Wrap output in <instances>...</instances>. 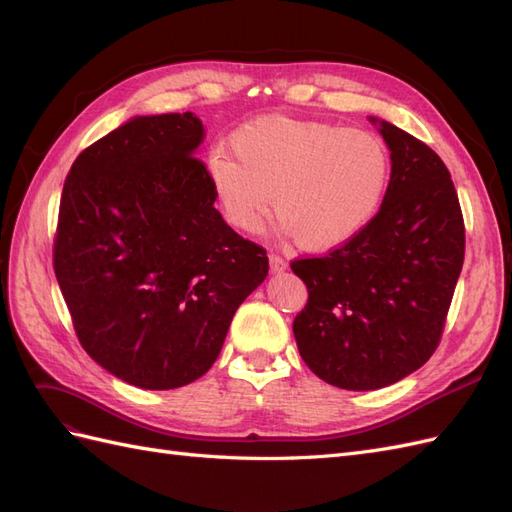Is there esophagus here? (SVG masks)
Masks as SVG:
<instances>
[{"label":"esophagus","instance_id":"esophagus-1","mask_svg":"<svg viewBox=\"0 0 512 512\" xmlns=\"http://www.w3.org/2000/svg\"><path fill=\"white\" fill-rule=\"evenodd\" d=\"M269 265H271V271H273V273H282V271H286L288 262H286L282 256L271 254V256H269Z\"/></svg>","mask_w":512,"mask_h":512}]
</instances>
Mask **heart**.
I'll use <instances>...</instances> for the list:
<instances>
[{"mask_svg":"<svg viewBox=\"0 0 512 512\" xmlns=\"http://www.w3.org/2000/svg\"><path fill=\"white\" fill-rule=\"evenodd\" d=\"M235 156L215 151L209 181L226 220L258 230L275 215L307 250L352 239L384 203L393 156L371 130L320 119L265 115L230 138Z\"/></svg>","mask_w":512,"mask_h":512,"instance_id":"heart-1","label":"heart"}]
</instances>
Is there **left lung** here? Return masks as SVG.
<instances>
[{
  "mask_svg": "<svg viewBox=\"0 0 512 512\" xmlns=\"http://www.w3.org/2000/svg\"><path fill=\"white\" fill-rule=\"evenodd\" d=\"M380 134L393 156L380 211L329 254L290 262L307 286V303L292 322L301 359L348 391L382 389L429 361L466 254L446 164L389 121H380Z\"/></svg>",
  "mask_w": 512,
  "mask_h": 512,
  "instance_id": "left-lung-1",
  "label": "left lung"
}]
</instances>
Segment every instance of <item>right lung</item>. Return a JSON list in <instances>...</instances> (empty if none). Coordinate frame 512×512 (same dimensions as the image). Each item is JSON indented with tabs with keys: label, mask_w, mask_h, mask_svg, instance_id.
Returning a JSON list of instances; mask_svg holds the SVG:
<instances>
[{
	"label": "right lung",
	"mask_w": 512,
	"mask_h": 512,
	"mask_svg": "<svg viewBox=\"0 0 512 512\" xmlns=\"http://www.w3.org/2000/svg\"><path fill=\"white\" fill-rule=\"evenodd\" d=\"M194 113L136 117L74 160L53 269L85 352L119 380L168 391L218 359L267 250L213 207Z\"/></svg>",
	"instance_id": "obj_1"
}]
</instances>
